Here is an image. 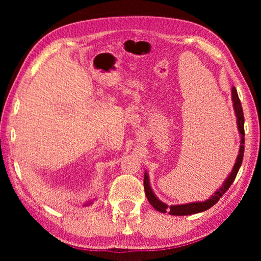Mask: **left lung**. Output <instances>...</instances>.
Segmentation results:
<instances>
[{"label":"left lung","mask_w":261,"mask_h":261,"mask_svg":"<svg viewBox=\"0 0 261 261\" xmlns=\"http://www.w3.org/2000/svg\"><path fill=\"white\" fill-rule=\"evenodd\" d=\"M231 100H232V106H233V112L236 115V123H237V129L240 132L241 137V145H240V151H238V155L236 158L235 165H233L230 174L227 176V178L223 180V183L221 184V187L213 192V194L204 201H193V202H188V204H178V205H167L166 202L161 201L156 197V194L154 193L153 189L151 187V183H149V176L147 170H145L144 174V189L145 193H146V197L154 208L156 211L161 212V213H168L170 215H191V214H197L200 213V212H204L206 210L211 208L212 206H214L216 202L220 200V198L226 193L227 190L230 188L233 180L236 178V175L240 170L243 161V155H244V114H243V108L241 105L240 98H238L237 91L235 86L231 87Z\"/></svg>","instance_id":"8db88e82"}]
</instances>
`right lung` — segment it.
Returning <instances> with one entry per match:
<instances>
[{"mask_svg":"<svg viewBox=\"0 0 261 261\" xmlns=\"http://www.w3.org/2000/svg\"><path fill=\"white\" fill-rule=\"evenodd\" d=\"M94 200H95V198H93V199H90L88 201H86L85 204H84L83 206H91L92 204H93V201H94Z\"/></svg>","mask_w":261,"mask_h":261,"instance_id":"add662e5","label":"right lung"}]
</instances>
